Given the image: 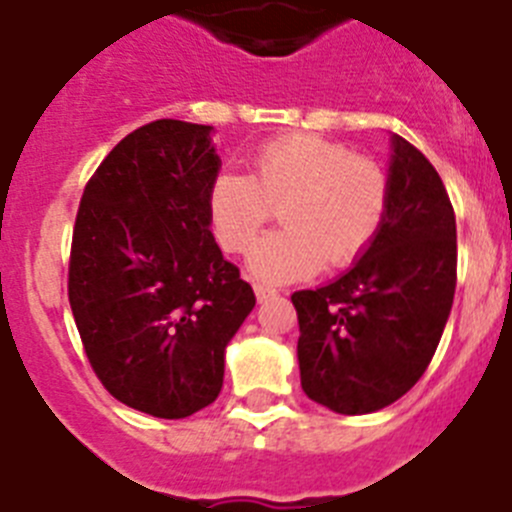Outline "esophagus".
<instances>
[{"instance_id":"34e87169","label":"esophagus","mask_w":512,"mask_h":512,"mask_svg":"<svg viewBox=\"0 0 512 512\" xmlns=\"http://www.w3.org/2000/svg\"><path fill=\"white\" fill-rule=\"evenodd\" d=\"M255 296H257V301H267V298L275 296V288H270V285L255 283Z\"/></svg>"}]
</instances>
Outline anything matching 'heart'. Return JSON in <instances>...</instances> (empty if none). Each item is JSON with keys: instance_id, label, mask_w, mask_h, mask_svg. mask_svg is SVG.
Listing matches in <instances>:
<instances>
[{"instance_id": "heart-1", "label": "heart", "mask_w": 512, "mask_h": 512, "mask_svg": "<svg viewBox=\"0 0 512 512\" xmlns=\"http://www.w3.org/2000/svg\"><path fill=\"white\" fill-rule=\"evenodd\" d=\"M390 204L388 173L377 160L319 135H285L252 155L250 176L222 170L206 214L224 252H247L273 209L285 229L260 239L250 270L267 283L349 267L370 250Z\"/></svg>"}]
</instances>
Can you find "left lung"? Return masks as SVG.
I'll return each instance as SVG.
<instances>
[{
	"label": "left lung",
	"mask_w": 512,
	"mask_h": 512,
	"mask_svg": "<svg viewBox=\"0 0 512 512\" xmlns=\"http://www.w3.org/2000/svg\"><path fill=\"white\" fill-rule=\"evenodd\" d=\"M385 224L342 278L290 296L301 388L344 416L380 411L421 380L457 288V219L436 168L393 135Z\"/></svg>",
	"instance_id": "left-lung-1"
}]
</instances>
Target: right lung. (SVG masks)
Wrapping results in <instances>:
<instances>
[{"instance_id":"1","label":"right lung","mask_w":512,"mask_h":512,"mask_svg":"<svg viewBox=\"0 0 512 512\" xmlns=\"http://www.w3.org/2000/svg\"><path fill=\"white\" fill-rule=\"evenodd\" d=\"M219 168L209 124L158 119L101 160L78 206L68 301L86 357L119 403L155 418L214 403L255 308L209 229Z\"/></svg>"}]
</instances>
